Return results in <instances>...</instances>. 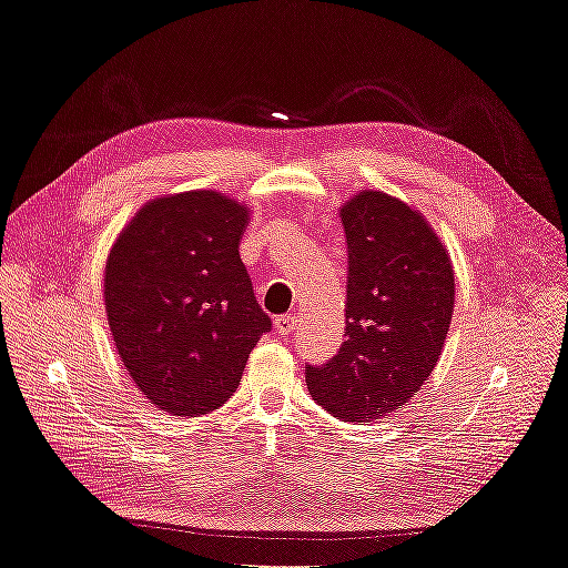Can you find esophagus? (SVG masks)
<instances>
[{"label": "esophagus", "mask_w": 568, "mask_h": 568, "mask_svg": "<svg viewBox=\"0 0 568 568\" xmlns=\"http://www.w3.org/2000/svg\"><path fill=\"white\" fill-rule=\"evenodd\" d=\"M294 329H296V315H280V317H274V332H277L280 336L294 334Z\"/></svg>", "instance_id": "1"}]
</instances>
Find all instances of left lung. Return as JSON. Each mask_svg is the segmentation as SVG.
<instances>
[{
  "instance_id": "8db88e82",
  "label": "left lung",
  "mask_w": 568,
  "mask_h": 568,
  "mask_svg": "<svg viewBox=\"0 0 568 568\" xmlns=\"http://www.w3.org/2000/svg\"><path fill=\"white\" fill-rule=\"evenodd\" d=\"M341 225L346 341L326 365H305V384L334 417L369 422L415 398L438 365L455 272L434 227L400 199L365 189L343 205Z\"/></svg>"
}]
</instances>
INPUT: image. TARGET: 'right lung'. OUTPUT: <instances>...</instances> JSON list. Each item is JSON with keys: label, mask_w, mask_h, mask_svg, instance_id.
I'll return each mask as SVG.
<instances>
[{"label": "right lung", "mask_w": 568, "mask_h": 568, "mask_svg": "<svg viewBox=\"0 0 568 568\" xmlns=\"http://www.w3.org/2000/svg\"><path fill=\"white\" fill-rule=\"evenodd\" d=\"M248 213L205 189L161 196L136 211L109 253L115 351L144 398L170 415L225 405L272 329L239 255Z\"/></svg>", "instance_id": "obj_1"}]
</instances>
